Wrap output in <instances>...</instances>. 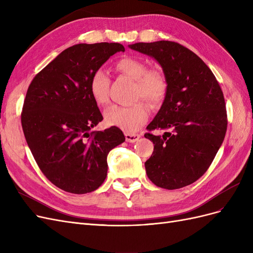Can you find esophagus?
I'll use <instances>...</instances> for the list:
<instances>
[{
    "instance_id": "obj_1",
    "label": "esophagus",
    "mask_w": 253,
    "mask_h": 253,
    "mask_svg": "<svg viewBox=\"0 0 253 253\" xmlns=\"http://www.w3.org/2000/svg\"><path fill=\"white\" fill-rule=\"evenodd\" d=\"M140 138L139 134H132V133H126V140L127 142H136Z\"/></svg>"
}]
</instances>
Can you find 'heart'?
<instances>
[{
	"mask_svg": "<svg viewBox=\"0 0 253 253\" xmlns=\"http://www.w3.org/2000/svg\"><path fill=\"white\" fill-rule=\"evenodd\" d=\"M117 71L135 82L133 99L141 98L151 106H158L164 101L168 90V81L163 72L148 70L142 60L125 57L116 63ZM109 76L101 68L91 74L88 89L91 98L98 105L109 101ZM149 108L143 102H135L128 106L112 105L104 112V121L110 126H117L127 133L136 132L149 118Z\"/></svg>",
	"mask_w": 253,
	"mask_h": 253,
	"instance_id": "heart-1",
	"label": "heart"
}]
</instances>
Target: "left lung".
<instances>
[{
  "label": "left lung",
  "mask_w": 253,
  "mask_h": 253,
  "mask_svg": "<svg viewBox=\"0 0 253 253\" xmlns=\"http://www.w3.org/2000/svg\"><path fill=\"white\" fill-rule=\"evenodd\" d=\"M128 47L155 59L168 81L162 108L144 134L154 151L144 163L157 187L174 190L202 177L215 157L227 131L225 99L210 68L193 51L171 41L135 43Z\"/></svg>",
  "instance_id": "1"
}]
</instances>
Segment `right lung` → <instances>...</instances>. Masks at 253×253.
<instances>
[{
  "instance_id": "add662e5",
  "label": "right lung",
  "mask_w": 253,
  "mask_h": 253,
  "mask_svg": "<svg viewBox=\"0 0 253 253\" xmlns=\"http://www.w3.org/2000/svg\"><path fill=\"white\" fill-rule=\"evenodd\" d=\"M119 43L76 44L63 50L30 83L21 122L28 147L42 173L56 187L84 194L108 175L109 152L125 142L120 128L91 132L103 117L88 81L116 52Z\"/></svg>"
}]
</instances>
